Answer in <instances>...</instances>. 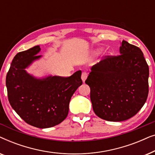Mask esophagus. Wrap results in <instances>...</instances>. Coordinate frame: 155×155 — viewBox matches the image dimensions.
Returning a JSON list of instances; mask_svg holds the SVG:
<instances>
[{
	"label": "esophagus",
	"mask_w": 155,
	"mask_h": 155,
	"mask_svg": "<svg viewBox=\"0 0 155 155\" xmlns=\"http://www.w3.org/2000/svg\"><path fill=\"white\" fill-rule=\"evenodd\" d=\"M87 73H86V72H83V73H82V75H81V78H82V82H84V81H85L87 78Z\"/></svg>",
	"instance_id": "obj_1"
}]
</instances>
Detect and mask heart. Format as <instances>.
I'll return each mask as SVG.
<instances>
[{"label": "heart", "instance_id": "obj_1", "mask_svg": "<svg viewBox=\"0 0 155 155\" xmlns=\"http://www.w3.org/2000/svg\"><path fill=\"white\" fill-rule=\"evenodd\" d=\"M99 53V50H97V51H94V52H93V54L94 55H96V54H98Z\"/></svg>", "mask_w": 155, "mask_h": 155}]
</instances>
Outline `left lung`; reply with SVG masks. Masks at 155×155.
<instances>
[{"label":"left lung","mask_w":155,"mask_h":155,"mask_svg":"<svg viewBox=\"0 0 155 155\" xmlns=\"http://www.w3.org/2000/svg\"><path fill=\"white\" fill-rule=\"evenodd\" d=\"M120 44V55L93 65L85 81L95 114L109 121L135 116L149 92V67L140 48L124 40Z\"/></svg>","instance_id":"1"}]
</instances>
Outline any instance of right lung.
Here are the masks:
<instances>
[{"label":"right lung","instance_id":"add662e5","mask_svg":"<svg viewBox=\"0 0 155 155\" xmlns=\"http://www.w3.org/2000/svg\"><path fill=\"white\" fill-rule=\"evenodd\" d=\"M40 46L18 53L6 76L8 100L15 111L27 124L47 128L66 118L72 96L82 84L81 71L68 78L46 75L41 78L26 69L42 58Z\"/></svg>","mask_w":155,"mask_h":155}]
</instances>
